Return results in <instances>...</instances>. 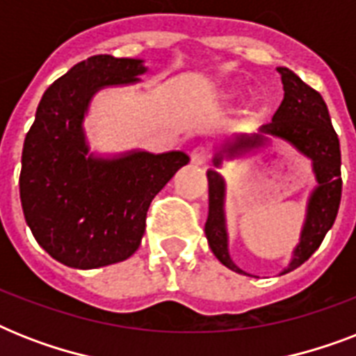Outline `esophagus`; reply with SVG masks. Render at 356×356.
<instances>
[{
  "label": "esophagus",
  "mask_w": 356,
  "mask_h": 356,
  "mask_svg": "<svg viewBox=\"0 0 356 356\" xmlns=\"http://www.w3.org/2000/svg\"><path fill=\"white\" fill-rule=\"evenodd\" d=\"M190 159H192V164H194V166H205L209 155H207L205 149H201V147H197V149L192 151V155H190Z\"/></svg>",
  "instance_id": "1"
}]
</instances>
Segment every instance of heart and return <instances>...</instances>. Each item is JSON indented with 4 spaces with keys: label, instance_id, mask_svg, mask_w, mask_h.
<instances>
[{
    "label": "heart",
    "instance_id": "heart-1",
    "mask_svg": "<svg viewBox=\"0 0 356 356\" xmlns=\"http://www.w3.org/2000/svg\"><path fill=\"white\" fill-rule=\"evenodd\" d=\"M234 96H236V94H234L233 90H223V97H225V99H233Z\"/></svg>",
    "mask_w": 356,
    "mask_h": 356
}]
</instances>
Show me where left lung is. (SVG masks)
<instances>
[{
    "label": "left lung",
    "instance_id": "8db88e82",
    "mask_svg": "<svg viewBox=\"0 0 356 356\" xmlns=\"http://www.w3.org/2000/svg\"><path fill=\"white\" fill-rule=\"evenodd\" d=\"M284 97L273 114L271 123H266L254 133H234L214 147L209 179V218L205 234L212 253L229 270L254 277L242 270L229 253V231L225 218V192L227 184L220 173L223 162L236 161L245 155L266 149L273 140L286 142L299 155L309 159L316 186L307 200L305 222L299 234L298 245L293 248L292 259L281 271V275L296 270L310 254L320 248L325 234L337 220L340 197H342V177H340V140L331 125V116L320 92L305 85L292 70L279 66Z\"/></svg>",
    "mask_w": 356,
    "mask_h": 356
}]
</instances>
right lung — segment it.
Segmentation results:
<instances>
[{
  "instance_id": "obj_1",
  "label": "right lung",
  "mask_w": 356,
  "mask_h": 356,
  "mask_svg": "<svg viewBox=\"0 0 356 356\" xmlns=\"http://www.w3.org/2000/svg\"><path fill=\"white\" fill-rule=\"evenodd\" d=\"M142 58L94 55L42 96L25 136L19 200L25 222L60 264L94 270L138 249L151 201L190 162L184 151H90L85 118L97 92L140 83Z\"/></svg>"
}]
</instances>
